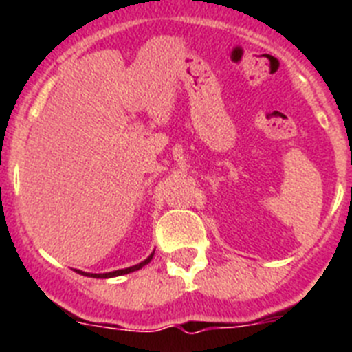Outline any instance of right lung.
I'll return each instance as SVG.
<instances>
[{"instance_id":"1","label":"right lung","mask_w":352,"mask_h":352,"mask_svg":"<svg viewBox=\"0 0 352 352\" xmlns=\"http://www.w3.org/2000/svg\"><path fill=\"white\" fill-rule=\"evenodd\" d=\"M151 259H153V254H151L148 259L142 261V263L135 264V266H130V268H125V270H116V272H109V273H84V272H80V270H77V273H80V275H84V276H93V278H111V276H120V275H126V273L138 272V270H141L142 266H144V264H148Z\"/></svg>"}]
</instances>
